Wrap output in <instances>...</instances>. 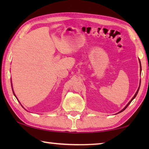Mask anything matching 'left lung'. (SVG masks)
I'll return each mask as SVG.
<instances>
[{
	"instance_id": "1",
	"label": "left lung",
	"mask_w": 149,
	"mask_h": 149,
	"mask_svg": "<svg viewBox=\"0 0 149 149\" xmlns=\"http://www.w3.org/2000/svg\"><path fill=\"white\" fill-rule=\"evenodd\" d=\"M139 63H140V68H141V62H140V60H139ZM140 85H141V82H140ZM139 87H140V85H139V88H138V89H137V92H136V93H135V95H134V97H133L132 98V100H130V101L129 102H128V104H127V105H126V106H125V107H124V108H123V109H122V110H121L120 112H118V113H120V112H123V110H124L125 109V108H127V107H128V106H129V104H130V103H131V102H132V100H133V99H135V97H136V95H137V93H138V91H139Z\"/></svg>"
}]
</instances>
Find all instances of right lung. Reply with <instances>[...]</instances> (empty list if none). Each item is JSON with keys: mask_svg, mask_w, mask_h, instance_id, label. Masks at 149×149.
I'll return each instance as SVG.
<instances>
[{"mask_svg": "<svg viewBox=\"0 0 149 149\" xmlns=\"http://www.w3.org/2000/svg\"><path fill=\"white\" fill-rule=\"evenodd\" d=\"M12 91H13V93H14V96H15V97H16V95H15V94H14V91L13 90H12Z\"/></svg>", "mask_w": 149, "mask_h": 149, "instance_id": "obj_1", "label": "right lung"}]
</instances>
